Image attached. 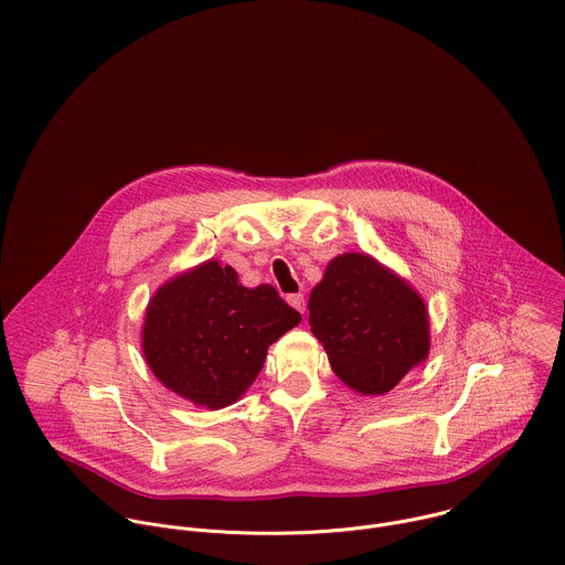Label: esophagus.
<instances>
[{"instance_id":"obj_1","label":"esophagus","mask_w":565,"mask_h":565,"mask_svg":"<svg viewBox=\"0 0 565 565\" xmlns=\"http://www.w3.org/2000/svg\"><path fill=\"white\" fill-rule=\"evenodd\" d=\"M288 303H290L292 308H297L301 315L306 312V297H303L301 292H297V295H288Z\"/></svg>"}]
</instances>
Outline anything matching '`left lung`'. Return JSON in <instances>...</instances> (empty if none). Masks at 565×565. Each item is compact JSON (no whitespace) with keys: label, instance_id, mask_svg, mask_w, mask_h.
Returning <instances> with one entry per match:
<instances>
[{"label":"left lung","instance_id":"1","mask_svg":"<svg viewBox=\"0 0 565 565\" xmlns=\"http://www.w3.org/2000/svg\"><path fill=\"white\" fill-rule=\"evenodd\" d=\"M308 310L334 374L361 394H387L427 359L425 301L370 255L334 257L312 288Z\"/></svg>","mask_w":565,"mask_h":565}]
</instances>
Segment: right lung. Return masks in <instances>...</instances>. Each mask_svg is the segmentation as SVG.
Masks as SVG:
<instances>
[{"label": "right lung", "instance_id": "1", "mask_svg": "<svg viewBox=\"0 0 565 565\" xmlns=\"http://www.w3.org/2000/svg\"><path fill=\"white\" fill-rule=\"evenodd\" d=\"M299 321L273 286L244 288L231 266L204 262L153 295L142 350L164 387L220 409L248 390L268 345Z\"/></svg>", "mask_w": 565, "mask_h": 565}]
</instances>
